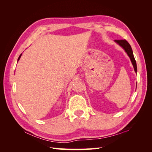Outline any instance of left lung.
I'll return each instance as SVG.
<instances>
[{
  "label": "left lung",
  "instance_id": "obj_1",
  "mask_svg": "<svg viewBox=\"0 0 152 152\" xmlns=\"http://www.w3.org/2000/svg\"><path fill=\"white\" fill-rule=\"evenodd\" d=\"M115 42H117L119 45H121V46L125 50V51L129 57L131 59V61L132 62L133 67L134 68V71L136 73L137 72L136 62L134 59V55H133V52L130 44H129L127 41L126 40H115Z\"/></svg>",
  "mask_w": 152,
  "mask_h": 152
}]
</instances>
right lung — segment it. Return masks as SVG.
<instances>
[{"mask_svg": "<svg viewBox=\"0 0 152 152\" xmlns=\"http://www.w3.org/2000/svg\"><path fill=\"white\" fill-rule=\"evenodd\" d=\"M21 54H21L20 55V56H19V58H18V61L20 60V58H21Z\"/></svg>", "mask_w": 152, "mask_h": 152, "instance_id": "obj_1", "label": "right lung"}]
</instances>
